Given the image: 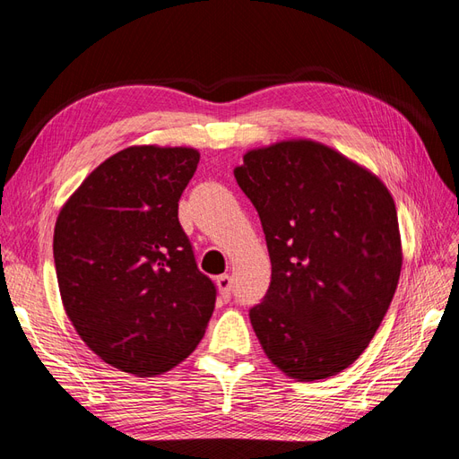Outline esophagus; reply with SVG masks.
Returning a JSON list of instances; mask_svg holds the SVG:
<instances>
[{"instance_id":"obj_1","label":"esophagus","mask_w":459,"mask_h":459,"mask_svg":"<svg viewBox=\"0 0 459 459\" xmlns=\"http://www.w3.org/2000/svg\"><path fill=\"white\" fill-rule=\"evenodd\" d=\"M216 285H218V290H220V297L228 300L230 295H231V275L228 273H221L216 277Z\"/></svg>"}]
</instances>
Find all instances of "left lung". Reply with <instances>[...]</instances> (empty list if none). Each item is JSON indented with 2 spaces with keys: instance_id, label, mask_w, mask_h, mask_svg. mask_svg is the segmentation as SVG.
Here are the masks:
<instances>
[{
  "instance_id": "8db88e82",
  "label": "left lung",
  "mask_w": 459,
  "mask_h": 459,
  "mask_svg": "<svg viewBox=\"0 0 459 459\" xmlns=\"http://www.w3.org/2000/svg\"><path fill=\"white\" fill-rule=\"evenodd\" d=\"M272 260L251 324L270 362L317 381L354 364L391 307L402 270L393 195L342 152L312 140L247 151L233 170Z\"/></svg>"
}]
</instances>
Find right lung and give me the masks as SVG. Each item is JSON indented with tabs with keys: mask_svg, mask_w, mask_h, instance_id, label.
I'll return each instance as SVG.
<instances>
[{
	"mask_svg": "<svg viewBox=\"0 0 459 459\" xmlns=\"http://www.w3.org/2000/svg\"><path fill=\"white\" fill-rule=\"evenodd\" d=\"M193 147L132 145L63 204L53 258L65 312L103 362L137 377L197 349L216 302L178 220L199 164Z\"/></svg>",
	"mask_w": 459,
	"mask_h": 459,
	"instance_id": "add662e5",
	"label": "right lung"
}]
</instances>
